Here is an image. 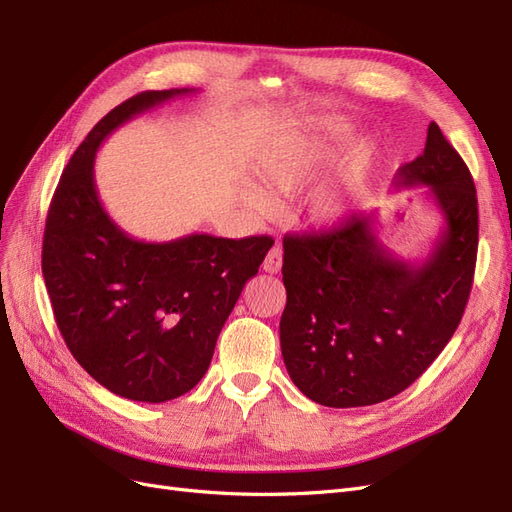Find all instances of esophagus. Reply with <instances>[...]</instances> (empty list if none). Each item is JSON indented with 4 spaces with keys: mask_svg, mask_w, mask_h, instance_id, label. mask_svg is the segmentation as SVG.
<instances>
[{
    "mask_svg": "<svg viewBox=\"0 0 512 512\" xmlns=\"http://www.w3.org/2000/svg\"><path fill=\"white\" fill-rule=\"evenodd\" d=\"M262 269H265L267 273H277L282 269V247L280 245H273L265 262H262Z\"/></svg>",
    "mask_w": 512,
    "mask_h": 512,
    "instance_id": "1",
    "label": "esophagus"
}]
</instances>
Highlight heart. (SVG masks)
Listing matches in <instances>:
<instances>
[{
    "label": "heart",
    "instance_id": "b5f03b06",
    "mask_svg": "<svg viewBox=\"0 0 512 512\" xmlns=\"http://www.w3.org/2000/svg\"><path fill=\"white\" fill-rule=\"evenodd\" d=\"M352 136V126L342 119L322 121L318 130L307 132H286L275 136L258 153L256 170L262 183L277 194H297L307 188L318 175L324 162H329L335 153L342 149ZM376 151L365 145L352 164V181H363L371 166H374ZM243 198L256 209H269V198L250 183L241 185ZM346 207L344 200L335 194H324L312 205V215L316 224L329 226L342 220Z\"/></svg>",
    "mask_w": 512,
    "mask_h": 512
}]
</instances>
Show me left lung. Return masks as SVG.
<instances>
[{"label":"left lung","mask_w":512,"mask_h":512,"mask_svg":"<svg viewBox=\"0 0 512 512\" xmlns=\"http://www.w3.org/2000/svg\"><path fill=\"white\" fill-rule=\"evenodd\" d=\"M418 185L444 220L421 262L386 250L374 213L284 239L282 356L290 380L320 406L359 408L395 397L459 327L476 267L478 200L466 162L436 121L425 151L395 175L397 190Z\"/></svg>","instance_id":"obj_1"}]
</instances>
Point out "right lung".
I'll return each instance as SVG.
<instances>
[{"label": "right lung", "mask_w": 512, "mask_h": 512, "mask_svg": "<svg viewBox=\"0 0 512 512\" xmlns=\"http://www.w3.org/2000/svg\"><path fill=\"white\" fill-rule=\"evenodd\" d=\"M196 89L143 91L102 117L74 151L46 215L42 275L72 356L111 393L162 404L207 374L215 342L271 237L188 235L147 243L100 203L96 151L132 117Z\"/></svg>", "instance_id": "obj_1"}]
</instances>
